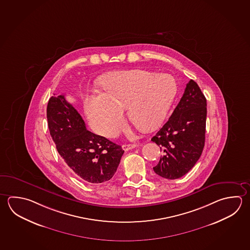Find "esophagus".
I'll return each instance as SVG.
<instances>
[{
  "label": "esophagus",
  "instance_id": "1",
  "mask_svg": "<svg viewBox=\"0 0 250 250\" xmlns=\"http://www.w3.org/2000/svg\"><path fill=\"white\" fill-rule=\"evenodd\" d=\"M136 144H128V145H123V149L125 150V151H127V150H131V149H134V148H136Z\"/></svg>",
  "mask_w": 250,
  "mask_h": 250
}]
</instances>
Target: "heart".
Here are the masks:
<instances>
[{
	"label": "heart",
	"instance_id": "heart-1",
	"mask_svg": "<svg viewBox=\"0 0 250 250\" xmlns=\"http://www.w3.org/2000/svg\"><path fill=\"white\" fill-rule=\"evenodd\" d=\"M104 93L90 96L84 108L98 134L112 138L124 124L123 110L143 131L159 127L167 116L177 91L171 75L131 69L110 73L101 79Z\"/></svg>",
	"mask_w": 250,
	"mask_h": 250
}]
</instances>
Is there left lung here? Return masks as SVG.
Here are the masks:
<instances>
[{"instance_id":"obj_1","label":"left lung","mask_w":250,"mask_h":250,"mask_svg":"<svg viewBox=\"0 0 250 250\" xmlns=\"http://www.w3.org/2000/svg\"><path fill=\"white\" fill-rule=\"evenodd\" d=\"M206 105L198 84L190 80L169 120L151 138L163 151L153 167L159 176L168 180L182 177L199 159L205 147Z\"/></svg>"}]
</instances>
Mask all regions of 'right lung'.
Here are the masks:
<instances>
[{
  "mask_svg": "<svg viewBox=\"0 0 250 250\" xmlns=\"http://www.w3.org/2000/svg\"><path fill=\"white\" fill-rule=\"evenodd\" d=\"M46 118L56 149L73 173L93 184L112 179L124 153L122 146L87 130L64 95L51 97Z\"/></svg>",
  "mask_w": 250,
  "mask_h": 250,
  "instance_id": "right-lung-1",
  "label": "right lung"
}]
</instances>
